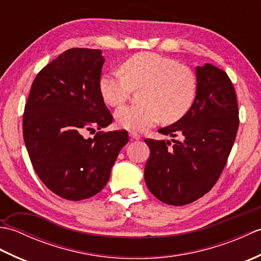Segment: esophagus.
Listing matches in <instances>:
<instances>
[{
	"mask_svg": "<svg viewBox=\"0 0 261 261\" xmlns=\"http://www.w3.org/2000/svg\"><path fill=\"white\" fill-rule=\"evenodd\" d=\"M129 136L132 138V139H135V140H139L140 139V135L139 134H137V132H135V131H129Z\"/></svg>",
	"mask_w": 261,
	"mask_h": 261,
	"instance_id": "34e87169",
	"label": "esophagus"
}]
</instances>
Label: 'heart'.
<instances>
[{"label": "heart", "instance_id": "obj_1", "mask_svg": "<svg viewBox=\"0 0 261 261\" xmlns=\"http://www.w3.org/2000/svg\"><path fill=\"white\" fill-rule=\"evenodd\" d=\"M121 73L109 71L98 82L103 101L120 107L132 90L141 88V103L126 105L115 112L124 129L143 131L163 118L167 123L181 119L195 101L197 82L194 71L177 60L156 53H139L125 59Z\"/></svg>", "mask_w": 261, "mask_h": 261}]
</instances>
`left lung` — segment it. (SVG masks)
<instances>
[{"label":"left lung","mask_w":261,"mask_h":261,"mask_svg":"<svg viewBox=\"0 0 261 261\" xmlns=\"http://www.w3.org/2000/svg\"><path fill=\"white\" fill-rule=\"evenodd\" d=\"M197 91L191 110L174 124L159 129L170 141L145 139L150 157L145 167L148 190L169 205L190 204L218 181L233 146L239 110L232 82L211 64L196 67Z\"/></svg>","instance_id":"left-lung-1"}]
</instances>
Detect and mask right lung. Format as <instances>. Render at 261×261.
Listing matches in <instances>:
<instances>
[{
	"label": "right lung",
	"instance_id": "right-lung-1",
	"mask_svg": "<svg viewBox=\"0 0 261 261\" xmlns=\"http://www.w3.org/2000/svg\"><path fill=\"white\" fill-rule=\"evenodd\" d=\"M103 64L99 49H68L39 71L24 107L23 139L33 168L69 201L101 192L129 141L124 130L84 138L113 120L98 88Z\"/></svg>",
	"mask_w": 261,
	"mask_h": 261
}]
</instances>
